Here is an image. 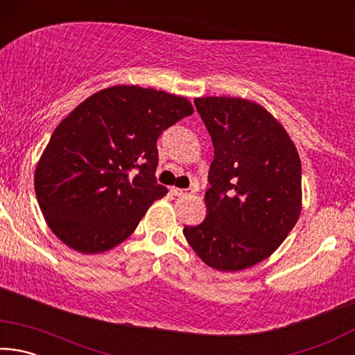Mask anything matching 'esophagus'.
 Instances as JSON below:
<instances>
[{"label":"esophagus","instance_id":"obj_1","mask_svg":"<svg viewBox=\"0 0 355 355\" xmlns=\"http://www.w3.org/2000/svg\"><path fill=\"white\" fill-rule=\"evenodd\" d=\"M171 192L173 196L183 197V196H192L196 191L194 189H180V188H175V186H173V188H171Z\"/></svg>","mask_w":355,"mask_h":355}]
</instances>
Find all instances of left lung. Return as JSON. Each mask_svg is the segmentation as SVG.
<instances>
[{"mask_svg": "<svg viewBox=\"0 0 355 355\" xmlns=\"http://www.w3.org/2000/svg\"><path fill=\"white\" fill-rule=\"evenodd\" d=\"M214 147L207 218L186 241L218 271H241L285 241L302 209L296 146L263 106L238 97L194 100Z\"/></svg>", "mask_w": 355, "mask_h": 355, "instance_id": "8db88e82", "label": "left lung"}]
</instances>
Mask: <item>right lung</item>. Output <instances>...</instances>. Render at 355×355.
I'll use <instances>...</instances> for the list:
<instances>
[{
    "label": "right lung",
    "mask_w": 355,
    "mask_h": 355,
    "mask_svg": "<svg viewBox=\"0 0 355 355\" xmlns=\"http://www.w3.org/2000/svg\"><path fill=\"white\" fill-rule=\"evenodd\" d=\"M192 112L188 98L125 84L78 105L35 167V196L51 232L81 254L125 241L167 194L155 177L156 141Z\"/></svg>",
    "instance_id": "obj_1"
}]
</instances>
